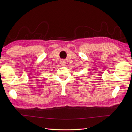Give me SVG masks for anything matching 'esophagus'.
Here are the masks:
<instances>
[{"label": "esophagus", "instance_id": "34e87169", "mask_svg": "<svg viewBox=\"0 0 132 132\" xmlns=\"http://www.w3.org/2000/svg\"><path fill=\"white\" fill-rule=\"evenodd\" d=\"M61 64L62 66H65V64H66V62H65V61H64V60H62L61 61Z\"/></svg>", "mask_w": 132, "mask_h": 132}]
</instances>
